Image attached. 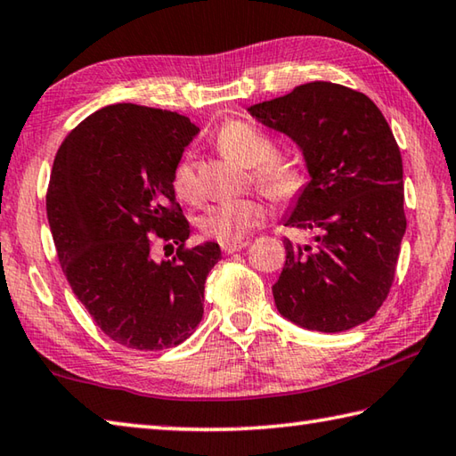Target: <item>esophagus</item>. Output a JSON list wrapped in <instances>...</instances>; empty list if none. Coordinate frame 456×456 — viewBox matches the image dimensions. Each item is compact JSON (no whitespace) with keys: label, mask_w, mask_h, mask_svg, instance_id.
<instances>
[{"label":"esophagus","mask_w":456,"mask_h":456,"mask_svg":"<svg viewBox=\"0 0 456 456\" xmlns=\"http://www.w3.org/2000/svg\"><path fill=\"white\" fill-rule=\"evenodd\" d=\"M249 245V241H231V243H221V249L225 255H231V253H237L245 249V247Z\"/></svg>","instance_id":"1"}]
</instances>
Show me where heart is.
Listing matches in <instances>:
<instances>
[{
	"label": "heart",
	"mask_w": 456,
	"mask_h": 456,
	"mask_svg": "<svg viewBox=\"0 0 456 456\" xmlns=\"http://www.w3.org/2000/svg\"><path fill=\"white\" fill-rule=\"evenodd\" d=\"M215 145L225 155L251 167L255 183L273 200L293 201L309 185L307 167L295 157L277 153L275 139L251 123L227 119L215 134ZM171 183L183 200H195L200 193L195 165L189 157H183L175 165ZM267 215V205L259 197H237V200L207 205L197 217V225L205 235L231 243L243 239L253 227L265 223Z\"/></svg>",
	"instance_id": "obj_1"
}]
</instances>
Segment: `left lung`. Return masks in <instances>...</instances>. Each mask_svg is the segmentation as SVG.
I'll use <instances>...</instances> for the list:
<instances>
[{
  "label": "left lung",
  "instance_id": "8db88e82",
  "mask_svg": "<svg viewBox=\"0 0 456 456\" xmlns=\"http://www.w3.org/2000/svg\"><path fill=\"white\" fill-rule=\"evenodd\" d=\"M249 111L291 137L311 173L285 225L313 229L317 245L283 241L285 267L273 285L279 313L321 333L375 317L407 229L403 159L385 115L365 94L330 81L297 86Z\"/></svg>",
  "mask_w": 456,
  "mask_h": 456
}]
</instances>
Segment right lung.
<instances>
[{"instance_id":"1","label":"right lung","mask_w":456,"mask_h":456,"mask_svg":"<svg viewBox=\"0 0 456 456\" xmlns=\"http://www.w3.org/2000/svg\"><path fill=\"white\" fill-rule=\"evenodd\" d=\"M185 115L135 103L91 113L57 149L45 195L57 259L103 333L163 351L193 335L217 243L187 247L189 221L171 175L197 135ZM177 246L157 264L152 247Z\"/></svg>"}]
</instances>
